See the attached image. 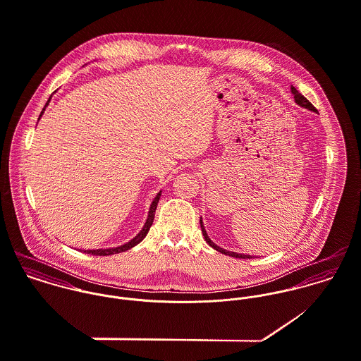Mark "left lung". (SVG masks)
Instances as JSON below:
<instances>
[{"label":"left lung","instance_id":"1","mask_svg":"<svg viewBox=\"0 0 361 361\" xmlns=\"http://www.w3.org/2000/svg\"><path fill=\"white\" fill-rule=\"evenodd\" d=\"M290 91H292V94H293V98H295V102L299 105V106H302V108H306V109H309V111H313V112H316V108L293 87V85H290ZM200 230H202V234H203V238L204 240L209 243V246H212L213 249H216L217 252H220V253H224V255H228V256H231V257H235V259H252V257H255V256H250V255H243V253H237V252H231V250H227V249H223V247H220V246H217L213 240L209 238V235H207V233H206V230H204V226H203V221H202V217H200Z\"/></svg>","mask_w":361,"mask_h":361}]
</instances>
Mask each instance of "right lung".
Here are the masks:
<instances>
[{
    "mask_svg": "<svg viewBox=\"0 0 361 361\" xmlns=\"http://www.w3.org/2000/svg\"><path fill=\"white\" fill-rule=\"evenodd\" d=\"M49 101H51V97L48 98V101H47V104H45V106L42 108V111H41L40 116H39V121H40L41 116H42V114H44V111H45V108L48 106V104H49ZM161 191L158 192V195L155 197V200H152V203H151V206H149V212H148V217H147V221H145V224H144V227L141 228V231L133 238L131 240H128L127 243H124V245H121V246H116V247H108V249H87V250H82V252H85V253H90V255H95V256H109V255H115V253H121V252H126V250H128V249H131L133 246H135V245H138L141 240H144L145 237H147V234H148V231H149V228H151V226H152V223H154V217H155V210H157V206H158V202L161 200Z\"/></svg>",
    "mask_w": 361,
    "mask_h": 361,
    "instance_id": "1",
    "label": "right lung"
}]
</instances>
